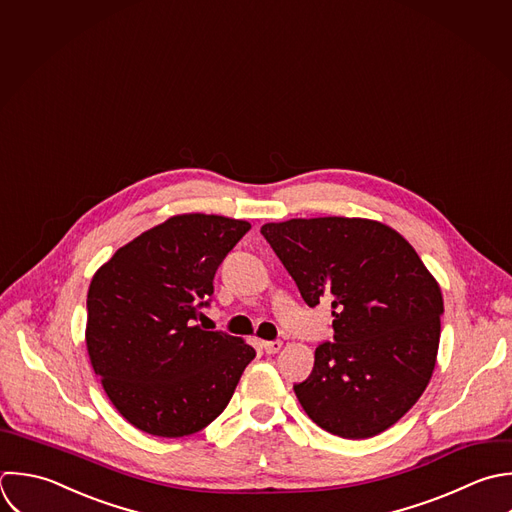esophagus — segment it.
Masks as SVG:
<instances>
[{"label":"esophagus","mask_w":512,"mask_h":512,"mask_svg":"<svg viewBox=\"0 0 512 512\" xmlns=\"http://www.w3.org/2000/svg\"><path fill=\"white\" fill-rule=\"evenodd\" d=\"M261 347H263V351H265L267 355H275V353L281 351L283 343H281V341H263Z\"/></svg>","instance_id":"34e87169"}]
</instances>
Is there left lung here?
Here are the masks:
<instances>
[{
    "label": "left lung",
    "mask_w": 512,
    "mask_h": 512,
    "mask_svg": "<svg viewBox=\"0 0 512 512\" xmlns=\"http://www.w3.org/2000/svg\"><path fill=\"white\" fill-rule=\"evenodd\" d=\"M309 307L331 299L333 343L315 351L295 395L313 423L343 439L393 427L423 395L437 363L443 295L411 243L359 217L265 223Z\"/></svg>",
    "instance_id": "obj_1"
}]
</instances>
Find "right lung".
Listing matches in <instances>:
<instances>
[{"instance_id":"add662e5","label":"right lung","mask_w":512,"mask_h":512,"mask_svg":"<svg viewBox=\"0 0 512 512\" xmlns=\"http://www.w3.org/2000/svg\"><path fill=\"white\" fill-rule=\"evenodd\" d=\"M251 229L223 215L185 213L141 233L97 269L87 291L85 343L113 407L135 429L177 439L229 405L255 349L197 325L213 277Z\"/></svg>"}]
</instances>
